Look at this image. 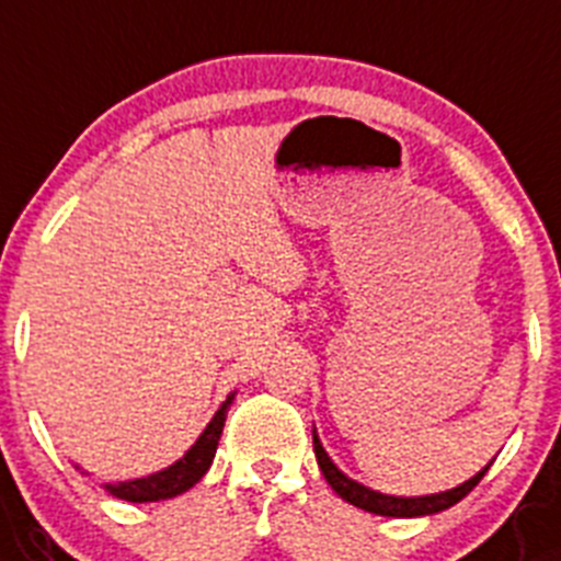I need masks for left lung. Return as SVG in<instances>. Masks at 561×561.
<instances>
[{
  "mask_svg": "<svg viewBox=\"0 0 561 561\" xmlns=\"http://www.w3.org/2000/svg\"><path fill=\"white\" fill-rule=\"evenodd\" d=\"M312 446H316V459L318 468H321L323 479L329 481L334 493L340 495L343 501L354 504L357 510L374 512V515H385V517H423V515H437V512L448 510V506L459 504L465 495L473 490L476 484L481 481V476L490 470V465L479 470L476 476H470L468 481H462L459 486H451V490H443V493H432V495H387V493H376L370 486L359 484L354 481L352 476H345L337 465L332 462V457L327 454V448L321 446V439H318V432L312 428Z\"/></svg>",
  "mask_w": 561,
  "mask_h": 561,
  "instance_id": "1",
  "label": "left lung"
}]
</instances>
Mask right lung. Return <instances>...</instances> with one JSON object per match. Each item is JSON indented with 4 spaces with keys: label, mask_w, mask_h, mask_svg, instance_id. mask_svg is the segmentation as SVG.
I'll return each instance as SVG.
<instances>
[{
    "label": "right lung",
    "mask_w": 561,
    "mask_h": 561,
    "mask_svg": "<svg viewBox=\"0 0 561 561\" xmlns=\"http://www.w3.org/2000/svg\"><path fill=\"white\" fill-rule=\"evenodd\" d=\"M234 401V392H229L227 401L218 407V412L213 415V421L204 426V432L198 434V439L176 459L174 465L169 468L157 470V473L144 476V479H129V481H113V484H104L113 499L122 501H133V504H149V501H165V499H176V495L187 493L193 484L204 479V473L209 470L213 459H216V448L218 439H221L224 432V421H227V412ZM80 470V465H75ZM88 476V470H82Z\"/></svg>",
    "instance_id": "right-lung-1"
}]
</instances>
